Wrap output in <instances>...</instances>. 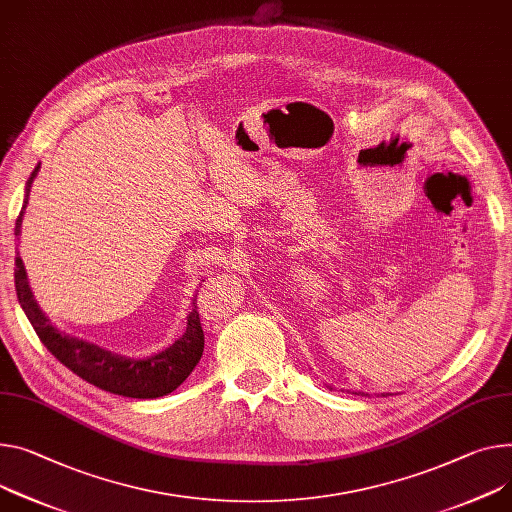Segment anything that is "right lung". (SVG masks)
Listing matches in <instances>:
<instances>
[{
	"label": "right lung",
	"mask_w": 512,
	"mask_h": 512,
	"mask_svg": "<svg viewBox=\"0 0 512 512\" xmlns=\"http://www.w3.org/2000/svg\"><path fill=\"white\" fill-rule=\"evenodd\" d=\"M38 168H41V164L34 168V172L26 182V199L16 219L14 235H20L30 186L38 174ZM14 283H16L18 301L26 313V318L30 320L36 336L41 338V342L47 346L51 355L57 361H61L69 371H73L77 377L86 379L88 383L104 391L116 393V396L137 398V400H153V398L168 396V393H172L192 373L196 363H199L203 357L205 334L201 326L199 307L196 305L188 313L186 332L170 348L157 352V355L147 359H125L119 355H112V352L96 344L67 336L57 328H53L32 297L20 254L16 256Z\"/></svg>",
	"instance_id": "1"
}]
</instances>
